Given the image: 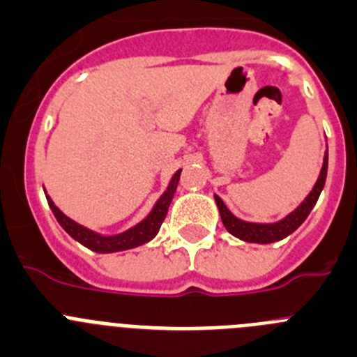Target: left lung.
<instances>
[{
	"label": "left lung",
	"instance_id": "8db88e82",
	"mask_svg": "<svg viewBox=\"0 0 357 357\" xmlns=\"http://www.w3.org/2000/svg\"><path fill=\"white\" fill-rule=\"evenodd\" d=\"M327 178V151L324 153V163L322 169H320V174L314 181L313 188H311L310 194L304 197V201L295 208L294 211L282 217L278 222H247V220H242L236 215L231 213L227 210V206L224 204V201L218 197L217 194L213 195L215 202H217L218 213H220V218H222V224L227 231H229L233 236L243 240V242L249 243H272L279 242V240L287 238L288 234L294 233L301 224L306 220V217L310 215V211L313 210V206L319 201L320 192L324 190V185H326Z\"/></svg>",
	"mask_w": 357,
	"mask_h": 357
}]
</instances>
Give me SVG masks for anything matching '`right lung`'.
I'll return each mask as SVG.
<instances>
[{"mask_svg":"<svg viewBox=\"0 0 357 357\" xmlns=\"http://www.w3.org/2000/svg\"><path fill=\"white\" fill-rule=\"evenodd\" d=\"M179 174H181V169L174 172V176L171 178L169 185H167L165 192L158 197V201L155 202V206L151 208L149 213L137 222L135 226L128 227V229L121 231V233L114 234H102L98 231H92L89 227L82 226L76 220H73L70 217H67L62 210H60L56 204L53 202V199L46 194V188H44V194H46L47 204H50L51 211H53L56 222L63 227L70 238H75L76 242L82 243L86 249L99 252V255H110V252H119V250H128L135 249V247L144 245V243L151 242L158 234L160 226H162L163 218H165L167 210H169V204H171L172 197H174L176 186H178Z\"/></svg>","mask_w":357,"mask_h":357,"instance_id":"1","label":"right lung"}]
</instances>
